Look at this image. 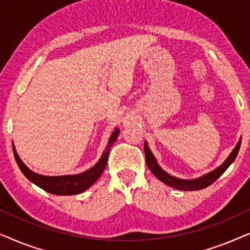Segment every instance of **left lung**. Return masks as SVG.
<instances>
[{
	"label": "left lung",
	"instance_id": "8db88e82",
	"mask_svg": "<svg viewBox=\"0 0 250 250\" xmlns=\"http://www.w3.org/2000/svg\"><path fill=\"white\" fill-rule=\"evenodd\" d=\"M241 141L239 140V142L235 146V148L232 150V152L229 155V157L225 159V162L222 164L221 166H218L216 169L211 170V172L205 174V175L198 177V179L193 180H183V179H177L175 176L169 175L168 173H166L162 167L158 165L155 156L152 155V152L150 151L148 143L145 142V153H146V162L148 165L149 169L151 170V173L155 175L159 181H162L163 183L167 184V186L174 188L177 190H183V191H196L201 190L210 186L211 183H214L225 170L228 169V167L234 162L235 157H237L239 149H240Z\"/></svg>",
	"mask_w": 250,
	"mask_h": 250
}]
</instances>
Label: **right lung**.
I'll use <instances>...</instances> for the list:
<instances>
[{
    "instance_id": "obj_1",
    "label": "right lung",
    "mask_w": 250,
    "mask_h": 250,
    "mask_svg": "<svg viewBox=\"0 0 250 250\" xmlns=\"http://www.w3.org/2000/svg\"><path fill=\"white\" fill-rule=\"evenodd\" d=\"M119 134V128H115L112 134L109 139L108 145L105 146L104 153H102L101 158L99 162L95 164L93 167L87 169L86 172H83L76 175H62V176H45L37 174L33 170H30L22 160L19 158L18 153H17L15 146L12 145L13 155H15L16 162L18 164L20 170H21L23 175L28 179L30 182L36 184L41 189L45 190L46 192L59 194V196H70V194H78L84 192L85 190L88 189L91 186L97 182V180L104 172L105 166H107L109 151H110V146L114 145L117 136Z\"/></svg>"
}]
</instances>
